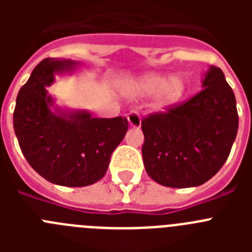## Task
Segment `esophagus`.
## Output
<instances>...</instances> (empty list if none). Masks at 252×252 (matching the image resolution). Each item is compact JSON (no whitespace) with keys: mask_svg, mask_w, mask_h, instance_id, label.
<instances>
[{"mask_svg":"<svg viewBox=\"0 0 252 252\" xmlns=\"http://www.w3.org/2000/svg\"><path fill=\"white\" fill-rule=\"evenodd\" d=\"M127 121H128V125H130L131 127L140 128V126H141V117H140V115L137 112L128 113Z\"/></svg>","mask_w":252,"mask_h":252,"instance_id":"1","label":"esophagus"}]
</instances>
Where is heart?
I'll use <instances>...</instances> for the list:
<instances>
[{
	"label": "heart",
	"instance_id": "heart-1",
	"mask_svg": "<svg viewBox=\"0 0 252 252\" xmlns=\"http://www.w3.org/2000/svg\"><path fill=\"white\" fill-rule=\"evenodd\" d=\"M187 84L182 75L146 73L125 84V92L132 98L154 97L153 106L157 110H165L182 101Z\"/></svg>",
	"mask_w": 252,
	"mask_h": 252
}]
</instances>
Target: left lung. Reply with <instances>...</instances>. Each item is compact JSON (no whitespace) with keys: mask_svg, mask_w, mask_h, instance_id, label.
<instances>
[{"mask_svg":"<svg viewBox=\"0 0 252 252\" xmlns=\"http://www.w3.org/2000/svg\"><path fill=\"white\" fill-rule=\"evenodd\" d=\"M141 128L151 179L170 188L206 183L226 162L239 128L235 94L223 72L209 66L201 92L168 112L150 115Z\"/></svg>","mask_w":252,"mask_h":252,"instance_id":"8db88e82","label":"left lung"}]
</instances>
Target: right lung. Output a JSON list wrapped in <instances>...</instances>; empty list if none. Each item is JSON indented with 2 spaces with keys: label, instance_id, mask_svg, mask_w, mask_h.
<instances>
[{
  "label": "right lung",
  "instance_id": "add662e5",
  "mask_svg": "<svg viewBox=\"0 0 252 252\" xmlns=\"http://www.w3.org/2000/svg\"><path fill=\"white\" fill-rule=\"evenodd\" d=\"M78 65L70 59H44L21 87L13 111V130L31 168L63 187H86L102 179L128 128L122 117L97 119L87 110L55 104L46 87L55 75L72 74Z\"/></svg>",
  "mask_w": 252,
  "mask_h": 252
}]
</instances>
